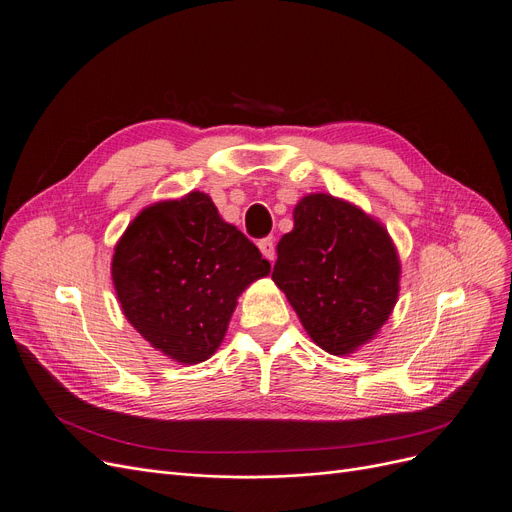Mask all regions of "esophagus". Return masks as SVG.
Segmentation results:
<instances>
[{
    "label": "esophagus",
    "mask_w": 512,
    "mask_h": 512,
    "mask_svg": "<svg viewBox=\"0 0 512 512\" xmlns=\"http://www.w3.org/2000/svg\"><path fill=\"white\" fill-rule=\"evenodd\" d=\"M257 246H259V251H261V255H263V257L270 259V261H274V257H276V251H274V238H261V240L257 242Z\"/></svg>",
    "instance_id": "34e87169"
}]
</instances>
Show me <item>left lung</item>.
I'll return each instance as SVG.
<instances>
[{"mask_svg": "<svg viewBox=\"0 0 512 512\" xmlns=\"http://www.w3.org/2000/svg\"><path fill=\"white\" fill-rule=\"evenodd\" d=\"M278 242L272 280L316 346L344 356L377 335L399 299L401 261L386 227L331 194L304 196Z\"/></svg>", "mask_w": 512, "mask_h": 512, "instance_id": "8db88e82", "label": "left lung"}]
</instances>
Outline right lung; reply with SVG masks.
<instances>
[{"mask_svg":"<svg viewBox=\"0 0 512 512\" xmlns=\"http://www.w3.org/2000/svg\"><path fill=\"white\" fill-rule=\"evenodd\" d=\"M268 274L270 261L202 192L143 208L111 259L128 323L183 365L215 354L238 295Z\"/></svg>","mask_w":512,"mask_h":512,"instance_id":"right-lung-1","label":"right lung"}]
</instances>
